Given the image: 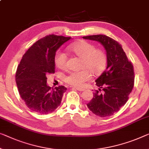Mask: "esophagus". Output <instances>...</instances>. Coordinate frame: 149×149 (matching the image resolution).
Instances as JSON below:
<instances>
[{
    "instance_id": "34e87169",
    "label": "esophagus",
    "mask_w": 149,
    "mask_h": 149,
    "mask_svg": "<svg viewBox=\"0 0 149 149\" xmlns=\"http://www.w3.org/2000/svg\"><path fill=\"white\" fill-rule=\"evenodd\" d=\"M72 89H75V90H77L78 91H84V88H76V87H74V86H72Z\"/></svg>"
}]
</instances>
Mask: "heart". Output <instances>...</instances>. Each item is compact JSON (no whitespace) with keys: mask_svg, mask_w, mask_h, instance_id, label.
<instances>
[{"mask_svg":"<svg viewBox=\"0 0 149 149\" xmlns=\"http://www.w3.org/2000/svg\"><path fill=\"white\" fill-rule=\"evenodd\" d=\"M68 49L81 59V67L86 68L79 71H72L65 77V81L70 85L81 87L86 81L92 77V71L95 75L100 74L106 64V55L102 49H96L92 44L86 41L73 43L68 47ZM55 65L59 69H65L67 56L63 52L59 50L55 53ZM88 68L89 70L86 69Z\"/></svg>","mask_w":149,"mask_h":149,"instance_id":"1","label":"heart"}]
</instances>
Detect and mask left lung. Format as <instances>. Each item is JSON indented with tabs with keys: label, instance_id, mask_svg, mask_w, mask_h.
<instances>
[{
	"label": "left lung",
	"instance_id": "8db88e82",
	"mask_svg": "<svg viewBox=\"0 0 149 149\" xmlns=\"http://www.w3.org/2000/svg\"><path fill=\"white\" fill-rule=\"evenodd\" d=\"M98 42L105 49L107 57L106 70L95 81L98 90L87 104L90 111L100 117L112 116L126 103L134 86L133 65L128 61L122 46L110 37L104 35L83 37ZM103 90L101 94L99 92Z\"/></svg>",
	"mask_w": 149,
	"mask_h": 149
}]
</instances>
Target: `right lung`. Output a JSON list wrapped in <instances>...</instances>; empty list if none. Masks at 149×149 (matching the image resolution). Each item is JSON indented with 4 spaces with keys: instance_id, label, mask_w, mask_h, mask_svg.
Listing matches in <instances>:
<instances>
[{
    "instance_id": "obj_1",
    "label": "right lung",
    "mask_w": 149,
    "mask_h": 149,
    "mask_svg": "<svg viewBox=\"0 0 149 149\" xmlns=\"http://www.w3.org/2000/svg\"><path fill=\"white\" fill-rule=\"evenodd\" d=\"M71 37L49 35L38 40L23 55L17 67L15 79L18 91L26 106L41 114L53 112L60 105L67 88H52L47 75L55 73L57 50Z\"/></svg>"
}]
</instances>
